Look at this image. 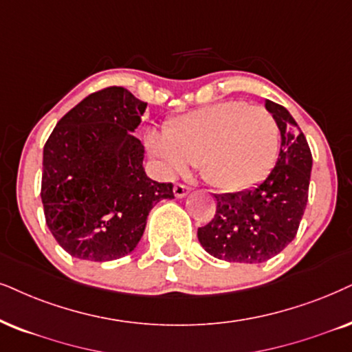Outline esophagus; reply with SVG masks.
<instances>
[{
    "instance_id": "34e87169",
    "label": "esophagus",
    "mask_w": 352,
    "mask_h": 352,
    "mask_svg": "<svg viewBox=\"0 0 352 352\" xmlns=\"http://www.w3.org/2000/svg\"><path fill=\"white\" fill-rule=\"evenodd\" d=\"M188 193H190L188 186H185L182 184H177L175 186H173V195H175V198H185Z\"/></svg>"
}]
</instances>
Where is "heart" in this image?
I'll return each mask as SVG.
<instances>
[{
    "label": "heart",
    "instance_id": "heart-1",
    "mask_svg": "<svg viewBox=\"0 0 352 352\" xmlns=\"http://www.w3.org/2000/svg\"><path fill=\"white\" fill-rule=\"evenodd\" d=\"M146 144L164 175L197 164L212 188L240 193L261 184L274 167L279 128L263 107L224 100L170 120L167 131L151 130Z\"/></svg>",
    "mask_w": 352,
    "mask_h": 352
}]
</instances>
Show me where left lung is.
<instances>
[{
	"instance_id": "8db88e82",
	"label": "left lung",
	"mask_w": 352,
	"mask_h": 352,
	"mask_svg": "<svg viewBox=\"0 0 352 352\" xmlns=\"http://www.w3.org/2000/svg\"><path fill=\"white\" fill-rule=\"evenodd\" d=\"M281 131V151L268 177L250 190L216 195V214L198 229L209 255L232 263H263L292 242L309 198L312 153L287 109L265 100Z\"/></svg>"
}]
</instances>
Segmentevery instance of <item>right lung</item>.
I'll return each mask as SVG.
<instances>
[{"instance_id":"add662e5","label":"right lung","mask_w":352,"mask_h":352,"mask_svg":"<svg viewBox=\"0 0 352 352\" xmlns=\"http://www.w3.org/2000/svg\"><path fill=\"white\" fill-rule=\"evenodd\" d=\"M146 102L123 87L82 99L43 148L42 203L48 229L71 256L112 261L135 250L149 211L172 199V184L146 175L133 136Z\"/></svg>"}]
</instances>
